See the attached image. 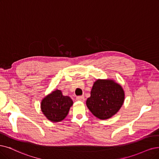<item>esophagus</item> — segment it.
I'll return each instance as SVG.
<instances>
[{
	"label": "esophagus",
	"mask_w": 159,
	"mask_h": 159,
	"mask_svg": "<svg viewBox=\"0 0 159 159\" xmlns=\"http://www.w3.org/2000/svg\"><path fill=\"white\" fill-rule=\"evenodd\" d=\"M76 100L82 102H84V100H85V99H84V97L83 96H77V97H76Z\"/></svg>",
	"instance_id": "esophagus-1"
}]
</instances>
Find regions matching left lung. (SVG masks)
<instances>
[{"mask_svg": "<svg viewBox=\"0 0 159 159\" xmlns=\"http://www.w3.org/2000/svg\"><path fill=\"white\" fill-rule=\"evenodd\" d=\"M125 93L122 86L113 79H97L92 86L86 106L101 120L114 116L124 103Z\"/></svg>", "mask_w": 159, "mask_h": 159, "instance_id": "obj_1", "label": "left lung"}]
</instances>
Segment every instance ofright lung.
<instances>
[{
    "mask_svg": "<svg viewBox=\"0 0 159 159\" xmlns=\"http://www.w3.org/2000/svg\"><path fill=\"white\" fill-rule=\"evenodd\" d=\"M73 104L71 98L63 96L61 90L56 89L42 99L40 109L47 119L57 122L66 118Z\"/></svg>",
    "mask_w": 159,
    "mask_h": 159,
    "instance_id": "1",
    "label": "right lung"
}]
</instances>
